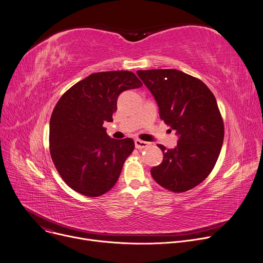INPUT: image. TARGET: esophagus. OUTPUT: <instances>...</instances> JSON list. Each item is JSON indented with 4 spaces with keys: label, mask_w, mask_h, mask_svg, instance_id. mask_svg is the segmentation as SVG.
I'll return each instance as SVG.
<instances>
[{
    "label": "esophagus",
    "mask_w": 263,
    "mask_h": 263,
    "mask_svg": "<svg viewBox=\"0 0 263 263\" xmlns=\"http://www.w3.org/2000/svg\"><path fill=\"white\" fill-rule=\"evenodd\" d=\"M150 144L147 141H144V140H140V139H136L135 140V148L136 149H144V148H147Z\"/></svg>",
    "instance_id": "34e87169"
}]
</instances>
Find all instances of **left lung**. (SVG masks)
<instances>
[{
	"label": "left lung",
	"mask_w": 263,
	"mask_h": 263,
	"mask_svg": "<svg viewBox=\"0 0 263 263\" xmlns=\"http://www.w3.org/2000/svg\"><path fill=\"white\" fill-rule=\"evenodd\" d=\"M137 76L179 137L174 149L158 145L163 159L152 177L174 193L185 192L209 176L221 151L224 127L216 99L200 80L176 69L138 70Z\"/></svg>",
	"instance_id": "1"
}]
</instances>
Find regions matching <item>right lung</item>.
I'll return each mask as SVG.
<instances>
[{"label":"right lung","mask_w":263,"mask_h":263,"mask_svg":"<svg viewBox=\"0 0 263 263\" xmlns=\"http://www.w3.org/2000/svg\"><path fill=\"white\" fill-rule=\"evenodd\" d=\"M142 86L130 71L92 73L67 90L55 105L49 126L52 161L63 180L76 192L98 197L116 183L132 138L109 137L105 122H113L118 95Z\"/></svg>","instance_id":"1"}]
</instances>
